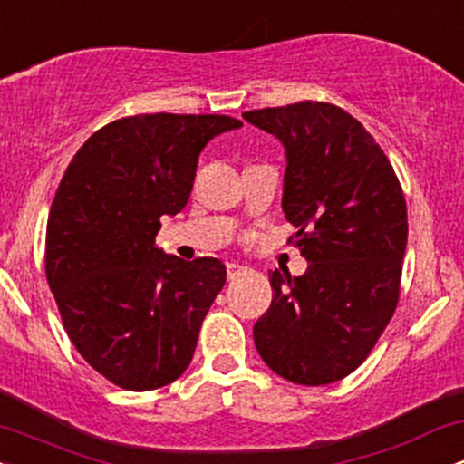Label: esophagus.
<instances>
[{"mask_svg": "<svg viewBox=\"0 0 464 464\" xmlns=\"http://www.w3.org/2000/svg\"><path fill=\"white\" fill-rule=\"evenodd\" d=\"M242 270H244V266H239L237 262H228L227 264V276H228V279H236V276L242 273Z\"/></svg>", "mask_w": 464, "mask_h": 464, "instance_id": "obj_1", "label": "esophagus"}]
</instances>
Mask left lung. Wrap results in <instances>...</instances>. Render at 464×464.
<instances>
[{
    "instance_id": "1",
    "label": "left lung",
    "mask_w": 464,
    "mask_h": 464,
    "mask_svg": "<svg viewBox=\"0 0 464 464\" xmlns=\"http://www.w3.org/2000/svg\"><path fill=\"white\" fill-rule=\"evenodd\" d=\"M284 143L285 220L305 275L275 270L273 303L255 323V347L276 375L323 386L353 372L395 314L408 214L391 161L340 106L305 102L246 111Z\"/></svg>"
}]
</instances>
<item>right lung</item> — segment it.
<instances>
[{"instance_id": "right-lung-1", "label": "right lung", "mask_w": 464, "mask_h": 464, "mask_svg": "<svg viewBox=\"0 0 464 464\" xmlns=\"http://www.w3.org/2000/svg\"><path fill=\"white\" fill-rule=\"evenodd\" d=\"M239 126L227 115L121 117L63 174L47 218V284L73 347L120 388H161L194 358L227 268L165 255L154 237L163 216L188 205L202 148Z\"/></svg>"}]
</instances>
